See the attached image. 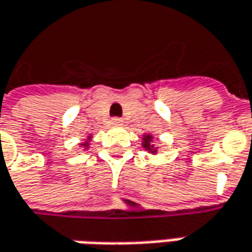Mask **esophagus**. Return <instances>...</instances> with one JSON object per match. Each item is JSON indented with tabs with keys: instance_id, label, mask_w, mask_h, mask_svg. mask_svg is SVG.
I'll use <instances>...</instances> for the list:
<instances>
[{
	"instance_id": "esophagus-1",
	"label": "esophagus",
	"mask_w": 252,
	"mask_h": 252,
	"mask_svg": "<svg viewBox=\"0 0 252 252\" xmlns=\"http://www.w3.org/2000/svg\"><path fill=\"white\" fill-rule=\"evenodd\" d=\"M112 125H115V126H119V125H122V119L121 118H113L111 121Z\"/></svg>"
}]
</instances>
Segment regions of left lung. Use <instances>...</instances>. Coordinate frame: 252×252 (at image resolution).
Here are the masks:
<instances>
[{"label": "left lung", "instance_id": "8db88e82", "mask_svg": "<svg viewBox=\"0 0 252 252\" xmlns=\"http://www.w3.org/2000/svg\"><path fill=\"white\" fill-rule=\"evenodd\" d=\"M150 141H151V136L144 137V147H146L147 150H150V147H153V146H150Z\"/></svg>", "mask_w": 252, "mask_h": 252}]
</instances>
